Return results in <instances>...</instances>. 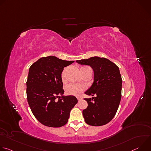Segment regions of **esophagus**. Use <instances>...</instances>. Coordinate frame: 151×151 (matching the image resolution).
<instances>
[{"label": "esophagus", "mask_w": 151, "mask_h": 151, "mask_svg": "<svg viewBox=\"0 0 151 151\" xmlns=\"http://www.w3.org/2000/svg\"><path fill=\"white\" fill-rule=\"evenodd\" d=\"M77 99H78V101H80V100H82V98L81 97H77Z\"/></svg>", "instance_id": "obj_1"}]
</instances>
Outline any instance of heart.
Here are the masks:
<instances>
[{
  "instance_id": "b5f03b06",
  "label": "heart",
  "mask_w": 151,
  "mask_h": 151,
  "mask_svg": "<svg viewBox=\"0 0 151 151\" xmlns=\"http://www.w3.org/2000/svg\"><path fill=\"white\" fill-rule=\"evenodd\" d=\"M88 70H91V69L88 67V66H83L80 68V72L82 73L83 72H86ZM65 71L66 69H64L61 73V78L63 81H65V78H64V75H65ZM85 90V86L82 85H78L75 83H70L68 85L66 88V92L69 95H72V96H80L82 93Z\"/></svg>"
}]
</instances>
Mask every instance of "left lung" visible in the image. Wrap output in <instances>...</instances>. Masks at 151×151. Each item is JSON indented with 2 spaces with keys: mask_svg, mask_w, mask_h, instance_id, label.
Returning <instances> with one entry per match:
<instances>
[{
  "mask_svg": "<svg viewBox=\"0 0 151 151\" xmlns=\"http://www.w3.org/2000/svg\"><path fill=\"white\" fill-rule=\"evenodd\" d=\"M80 64L90 66L94 70V82L85 94L95 97L84 99L88 106L82 114L85 122L101 126L115 116L121 99L122 80L119 68L109 60L93 57L77 60Z\"/></svg>",
  "mask_w": 151,
  "mask_h": 151,
  "instance_id": "1",
  "label": "left lung"
}]
</instances>
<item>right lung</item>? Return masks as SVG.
<instances>
[{"instance_id":"right-lung-1","label":"right lung","mask_w":151,"mask_h":151,"mask_svg":"<svg viewBox=\"0 0 151 151\" xmlns=\"http://www.w3.org/2000/svg\"><path fill=\"white\" fill-rule=\"evenodd\" d=\"M73 62L48 56L39 58L30 67L26 82L27 101L42 124L60 127L68 122L78 100L73 96H63L61 73L64 67ZM60 95L62 96L61 98Z\"/></svg>"}]
</instances>
